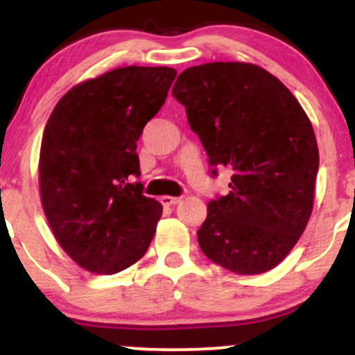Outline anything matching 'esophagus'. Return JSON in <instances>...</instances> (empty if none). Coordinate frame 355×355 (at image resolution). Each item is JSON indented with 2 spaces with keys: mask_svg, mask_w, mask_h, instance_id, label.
<instances>
[{
  "mask_svg": "<svg viewBox=\"0 0 355 355\" xmlns=\"http://www.w3.org/2000/svg\"><path fill=\"white\" fill-rule=\"evenodd\" d=\"M178 202H180V198H175V196H163L161 198V204L163 206H175Z\"/></svg>",
  "mask_w": 355,
  "mask_h": 355,
  "instance_id": "34e87169",
  "label": "esophagus"
}]
</instances>
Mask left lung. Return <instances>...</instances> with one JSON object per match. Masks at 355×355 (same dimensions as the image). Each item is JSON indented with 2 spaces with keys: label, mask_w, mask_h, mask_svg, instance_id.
<instances>
[{
  "label": "left lung",
  "mask_w": 355,
  "mask_h": 355,
  "mask_svg": "<svg viewBox=\"0 0 355 355\" xmlns=\"http://www.w3.org/2000/svg\"><path fill=\"white\" fill-rule=\"evenodd\" d=\"M171 94L211 166L232 170L230 192L207 204L200 250L232 273L273 270L313 213L320 153L306 111L275 75L242 62L187 68Z\"/></svg>",
  "instance_id": "left-lung-1"
}]
</instances>
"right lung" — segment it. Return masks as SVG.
<instances>
[{"label":"right lung","instance_id":"add662e5","mask_svg":"<svg viewBox=\"0 0 355 355\" xmlns=\"http://www.w3.org/2000/svg\"><path fill=\"white\" fill-rule=\"evenodd\" d=\"M177 70L123 67L80 82L53 110L41 142L39 191L53 235L80 268L114 275L137 263L163 206L142 196L137 141Z\"/></svg>","mask_w":355,"mask_h":355}]
</instances>
